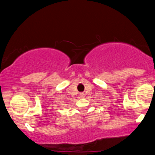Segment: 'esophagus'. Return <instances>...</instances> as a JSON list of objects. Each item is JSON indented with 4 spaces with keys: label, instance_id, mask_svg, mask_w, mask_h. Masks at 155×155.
I'll return each mask as SVG.
<instances>
[{
    "label": "esophagus",
    "instance_id": "34e87169",
    "mask_svg": "<svg viewBox=\"0 0 155 155\" xmlns=\"http://www.w3.org/2000/svg\"><path fill=\"white\" fill-rule=\"evenodd\" d=\"M79 96H80V98H84V97H85V94H84L83 93H81L79 94Z\"/></svg>",
    "mask_w": 155,
    "mask_h": 155
}]
</instances>
